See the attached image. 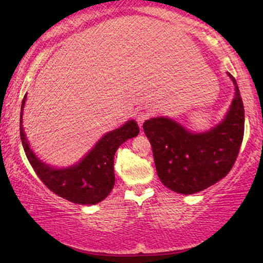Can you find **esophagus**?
I'll return each mask as SVG.
<instances>
[{
    "label": "esophagus",
    "mask_w": 263,
    "mask_h": 263,
    "mask_svg": "<svg viewBox=\"0 0 263 263\" xmlns=\"http://www.w3.org/2000/svg\"><path fill=\"white\" fill-rule=\"evenodd\" d=\"M148 117H149V114L145 112V111H140V112H138V114L136 115V121H137V123H138V125H139V126L141 127L142 123H144Z\"/></svg>",
    "instance_id": "esophagus-1"
}]
</instances>
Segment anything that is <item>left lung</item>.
<instances>
[{
  "label": "left lung",
  "instance_id": "1",
  "mask_svg": "<svg viewBox=\"0 0 263 263\" xmlns=\"http://www.w3.org/2000/svg\"><path fill=\"white\" fill-rule=\"evenodd\" d=\"M235 97L222 123L205 133H191L169 118L144 123L159 179L173 191L191 195L229 174L238 158L245 130V110L237 81Z\"/></svg>",
  "mask_w": 263,
  "mask_h": 263
}]
</instances>
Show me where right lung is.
<instances>
[{
  "instance_id": "1",
  "label": "right lung",
  "mask_w": 263,
  "mask_h": 263,
  "mask_svg": "<svg viewBox=\"0 0 263 263\" xmlns=\"http://www.w3.org/2000/svg\"><path fill=\"white\" fill-rule=\"evenodd\" d=\"M25 97L22 102V111ZM20 133L26 158L35 174L48 189L60 197L77 204H96L108 196L115 185L114 158L117 148L127 139L138 136L139 127L135 121L108 132L97 142L81 162L67 169H55L43 163L29 147L22 125Z\"/></svg>"
}]
</instances>
